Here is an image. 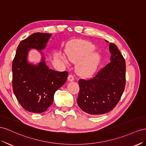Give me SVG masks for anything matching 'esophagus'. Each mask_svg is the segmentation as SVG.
<instances>
[{"mask_svg":"<svg viewBox=\"0 0 146 146\" xmlns=\"http://www.w3.org/2000/svg\"><path fill=\"white\" fill-rule=\"evenodd\" d=\"M74 76L72 75V74H69L68 76V80L71 82V81H74Z\"/></svg>","mask_w":146,"mask_h":146,"instance_id":"esophagus-1","label":"esophagus"}]
</instances>
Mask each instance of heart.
<instances>
[{
  "mask_svg": "<svg viewBox=\"0 0 146 146\" xmlns=\"http://www.w3.org/2000/svg\"><path fill=\"white\" fill-rule=\"evenodd\" d=\"M95 46L86 40H74L70 42L66 50L68 59L78 62L77 73L82 76H89L96 71L101 60L98 52H94Z\"/></svg>",
  "mask_w": 146,
  "mask_h": 146,
  "instance_id": "1",
  "label": "heart"
}]
</instances>
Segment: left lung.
<instances>
[{"instance_id": "left-lung-1", "label": "left lung", "mask_w": 146, "mask_h": 146, "mask_svg": "<svg viewBox=\"0 0 146 146\" xmlns=\"http://www.w3.org/2000/svg\"><path fill=\"white\" fill-rule=\"evenodd\" d=\"M109 49L110 63L90 80L78 81L77 103L83 111L91 115L103 114L113 110L125 86V61L115 44L110 43Z\"/></svg>"}]
</instances>
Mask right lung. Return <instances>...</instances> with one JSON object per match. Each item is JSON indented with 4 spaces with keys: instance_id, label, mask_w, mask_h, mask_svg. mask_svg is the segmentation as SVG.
<instances>
[{
    "instance_id": "obj_1",
    "label": "right lung",
    "mask_w": 146,
    "mask_h": 146,
    "mask_svg": "<svg viewBox=\"0 0 146 146\" xmlns=\"http://www.w3.org/2000/svg\"><path fill=\"white\" fill-rule=\"evenodd\" d=\"M51 34L34 33L21 41L12 64L13 90L20 105L26 111L41 113L52 105L56 91L64 85L67 72H57L46 64L44 53ZM31 48L38 50L42 55L37 65L29 63L27 56Z\"/></svg>"
}]
</instances>
